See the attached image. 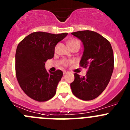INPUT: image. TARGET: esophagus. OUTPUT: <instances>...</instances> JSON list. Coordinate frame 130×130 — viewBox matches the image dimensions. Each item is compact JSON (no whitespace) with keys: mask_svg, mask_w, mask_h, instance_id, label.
<instances>
[{"mask_svg":"<svg viewBox=\"0 0 130 130\" xmlns=\"http://www.w3.org/2000/svg\"><path fill=\"white\" fill-rule=\"evenodd\" d=\"M67 73H68V71H63V74H64V75H65V74H67Z\"/></svg>","mask_w":130,"mask_h":130,"instance_id":"1","label":"esophagus"}]
</instances>
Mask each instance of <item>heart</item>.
Returning <instances> with one entry per match:
<instances>
[{"instance_id": "b5f03b06", "label": "heart", "mask_w": 130, "mask_h": 130, "mask_svg": "<svg viewBox=\"0 0 130 130\" xmlns=\"http://www.w3.org/2000/svg\"><path fill=\"white\" fill-rule=\"evenodd\" d=\"M78 43H80V42H79L78 40H77V39H70V40L68 41V44L70 48H71V46H74L75 44H78ZM57 48V46H56L55 47V51H56ZM69 63L70 62H69L68 61H64L63 62V65L65 66H68Z\"/></svg>"}]
</instances>
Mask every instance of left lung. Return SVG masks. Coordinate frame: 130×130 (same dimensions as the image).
Here are the masks:
<instances>
[{
    "label": "left lung",
    "mask_w": 130,
    "mask_h": 130,
    "mask_svg": "<svg viewBox=\"0 0 130 130\" xmlns=\"http://www.w3.org/2000/svg\"><path fill=\"white\" fill-rule=\"evenodd\" d=\"M71 34L82 41L84 51L80 66L87 70L81 77L75 73L71 83L73 94L84 101L100 96L108 86L114 66L113 53L110 43L104 37L92 30H82Z\"/></svg>",
    "instance_id": "8db88e82"
}]
</instances>
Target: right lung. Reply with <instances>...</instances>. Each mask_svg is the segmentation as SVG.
<instances>
[{
    "label": "right lung",
    "mask_w": 130,
    "mask_h": 130,
    "mask_svg": "<svg viewBox=\"0 0 130 130\" xmlns=\"http://www.w3.org/2000/svg\"><path fill=\"white\" fill-rule=\"evenodd\" d=\"M67 35L35 32L18 44L15 55L16 76L21 89L32 100L43 102L55 96L62 71L57 70L48 73L44 64L54 57L56 44Z\"/></svg>",
    "instance_id": "right-lung-1"
}]
</instances>
